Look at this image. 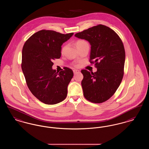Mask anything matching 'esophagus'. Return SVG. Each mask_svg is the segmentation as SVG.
Listing matches in <instances>:
<instances>
[{
	"label": "esophagus",
	"mask_w": 149,
	"mask_h": 149,
	"mask_svg": "<svg viewBox=\"0 0 149 149\" xmlns=\"http://www.w3.org/2000/svg\"><path fill=\"white\" fill-rule=\"evenodd\" d=\"M73 72H74V74H77L78 72H79V70H73Z\"/></svg>",
	"instance_id": "obj_1"
}]
</instances>
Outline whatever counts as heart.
<instances>
[{
  "label": "heart",
  "instance_id": "heart-1",
  "mask_svg": "<svg viewBox=\"0 0 149 149\" xmlns=\"http://www.w3.org/2000/svg\"><path fill=\"white\" fill-rule=\"evenodd\" d=\"M85 43H88L86 42L84 40H78V41H77L76 42L75 45H76L77 47H78L79 46L82 45H84V44H85ZM65 48H66V46H64L61 48V53H63V52H64V50L65 49ZM75 66H77V65H75Z\"/></svg>",
  "mask_w": 149,
  "mask_h": 149
}]
</instances>
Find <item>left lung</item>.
I'll return each mask as SVG.
<instances>
[{"instance_id":"left-lung-1","label":"left lung","mask_w":149,"mask_h":149,"mask_svg":"<svg viewBox=\"0 0 149 149\" xmlns=\"http://www.w3.org/2000/svg\"><path fill=\"white\" fill-rule=\"evenodd\" d=\"M90 43V62L97 71L82 70L81 86L85 99L101 103L109 99L120 85L124 74L125 51L123 42L113 29L99 24L75 35Z\"/></svg>"}]
</instances>
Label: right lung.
<instances>
[{
	"label": "right lung",
	"instance_id": "add662e5",
	"mask_svg": "<svg viewBox=\"0 0 149 149\" xmlns=\"http://www.w3.org/2000/svg\"><path fill=\"white\" fill-rule=\"evenodd\" d=\"M74 33L66 35L43 29L31 36L22 49L21 67L32 94L46 104H55L66 98L73 71L68 68L53 70L52 60L61 57V45Z\"/></svg>",
	"mask_w": 149,
	"mask_h": 149
}]
</instances>
